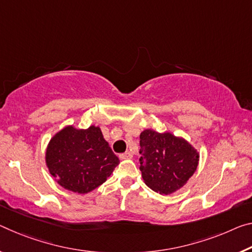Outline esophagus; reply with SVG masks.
Here are the masks:
<instances>
[{
  "instance_id": "1",
  "label": "esophagus",
  "mask_w": 252,
  "mask_h": 252,
  "mask_svg": "<svg viewBox=\"0 0 252 252\" xmlns=\"http://www.w3.org/2000/svg\"><path fill=\"white\" fill-rule=\"evenodd\" d=\"M119 157L120 159H131L132 158V153H131V151H126L125 154H121Z\"/></svg>"
}]
</instances>
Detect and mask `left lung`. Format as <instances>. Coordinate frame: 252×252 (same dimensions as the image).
I'll return each mask as SVG.
<instances>
[{
	"label": "left lung",
	"mask_w": 252,
	"mask_h": 252,
	"mask_svg": "<svg viewBox=\"0 0 252 252\" xmlns=\"http://www.w3.org/2000/svg\"><path fill=\"white\" fill-rule=\"evenodd\" d=\"M139 154V168L146 185L165 195L183 187L198 165L197 151L186 140L168 132L143 131Z\"/></svg>",
	"instance_id": "1"
}]
</instances>
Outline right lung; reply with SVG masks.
<instances>
[{"instance_id":"add662e5","label":"right lung","mask_w":252,"mask_h":252,"mask_svg":"<svg viewBox=\"0 0 252 252\" xmlns=\"http://www.w3.org/2000/svg\"><path fill=\"white\" fill-rule=\"evenodd\" d=\"M46 162L59 185L85 194L104 183L120 160L99 127L92 126L87 130L66 126L59 131L47 148Z\"/></svg>"}]
</instances>
